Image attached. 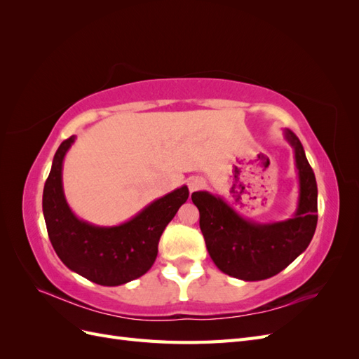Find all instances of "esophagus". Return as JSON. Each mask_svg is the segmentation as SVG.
<instances>
[{
    "mask_svg": "<svg viewBox=\"0 0 359 359\" xmlns=\"http://www.w3.org/2000/svg\"><path fill=\"white\" fill-rule=\"evenodd\" d=\"M187 186H189L190 193H193V191H198V190L203 189L205 187V181L202 178H199V177H191L187 181Z\"/></svg>",
    "mask_w": 359,
    "mask_h": 359,
    "instance_id": "obj_1",
    "label": "esophagus"
}]
</instances>
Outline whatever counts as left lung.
<instances>
[{"mask_svg":"<svg viewBox=\"0 0 359 359\" xmlns=\"http://www.w3.org/2000/svg\"><path fill=\"white\" fill-rule=\"evenodd\" d=\"M298 173V203L290 219L259 223L243 217L219 194L194 191L206 250L222 273L244 281L265 280L306 252L318 224V184L298 136L285 128Z\"/></svg>","mask_w":359,"mask_h":359,"instance_id":"1","label":"left lung"}]
</instances>
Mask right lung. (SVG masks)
<instances>
[{
	"label": "right lung",
	"instance_id": "obj_1",
	"mask_svg": "<svg viewBox=\"0 0 359 359\" xmlns=\"http://www.w3.org/2000/svg\"><path fill=\"white\" fill-rule=\"evenodd\" d=\"M76 137L60 145L43 189V215L53 250L73 273L102 286H119L153 266L158 240L168 223L189 199L181 186L116 226H97L76 215L62 187V163Z\"/></svg>",
	"mask_w": 359,
	"mask_h": 359
}]
</instances>
